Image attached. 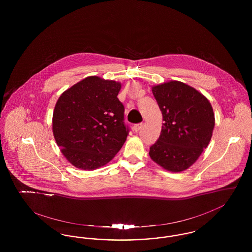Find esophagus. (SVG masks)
<instances>
[{
    "label": "esophagus",
    "mask_w": 252,
    "mask_h": 252,
    "mask_svg": "<svg viewBox=\"0 0 252 252\" xmlns=\"http://www.w3.org/2000/svg\"><path fill=\"white\" fill-rule=\"evenodd\" d=\"M143 126H144V124H143V123L135 125V126H133V131L138 132L139 130H141V129H142V127H143Z\"/></svg>",
    "instance_id": "esophagus-1"
}]
</instances>
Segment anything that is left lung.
I'll list each match as a JSON object with an SVG mask.
<instances>
[{"instance_id":"1","label":"left lung","mask_w":252,"mask_h":252,"mask_svg":"<svg viewBox=\"0 0 252 252\" xmlns=\"http://www.w3.org/2000/svg\"><path fill=\"white\" fill-rule=\"evenodd\" d=\"M152 93L164 123L149 156L166 171H185L212 139L216 125L213 107L201 93L177 80L153 86Z\"/></svg>"}]
</instances>
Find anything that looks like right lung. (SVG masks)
Segmentation results:
<instances>
[{"mask_svg":"<svg viewBox=\"0 0 252 252\" xmlns=\"http://www.w3.org/2000/svg\"><path fill=\"white\" fill-rule=\"evenodd\" d=\"M122 84L88 76L60 96L52 128L66 159L81 170H95L108 163L125 144L128 129L125 108L117 98Z\"/></svg>","mask_w":252,"mask_h":252,"instance_id":"obj_1","label":"right lung"}]
</instances>
